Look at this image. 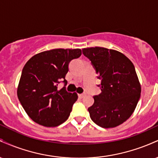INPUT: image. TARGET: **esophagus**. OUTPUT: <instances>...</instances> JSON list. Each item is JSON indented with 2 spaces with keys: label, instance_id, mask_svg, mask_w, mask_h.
<instances>
[{
  "label": "esophagus",
  "instance_id": "1",
  "mask_svg": "<svg viewBox=\"0 0 158 158\" xmlns=\"http://www.w3.org/2000/svg\"><path fill=\"white\" fill-rule=\"evenodd\" d=\"M79 97H80V98H84L85 96H86V93H85V92H84V93L79 94Z\"/></svg>",
  "mask_w": 158,
  "mask_h": 158
}]
</instances>
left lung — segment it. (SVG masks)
<instances>
[{"label": "left lung", "instance_id": "8db88e82", "mask_svg": "<svg viewBox=\"0 0 158 158\" xmlns=\"http://www.w3.org/2000/svg\"><path fill=\"white\" fill-rule=\"evenodd\" d=\"M101 80L100 94L88 108L92 120L102 128H114L129 118L135 110L141 87L135 68L124 54L105 48H84Z\"/></svg>", "mask_w": 158, "mask_h": 158}]
</instances>
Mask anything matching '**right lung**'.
<instances>
[{
  "mask_svg": "<svg viewBox=\"0 0 158 158\" xmlns=\"http://www.w3.org/2000/svg\"><path fill=\"white\" fill-rule=\"evenodd\" d=\"M81 55L80 49H53L32 56L23 67L17 94L21 106L34 122L46 127L61 125L77 100L66 90L69 63ZM61 81L65 86L57 89Z\"/></svg>",
  "mask_w": 158,
  "mask_h": 158,
  "instance_id": "obj_1",
  "label": "right lung"
}]
</instances>
